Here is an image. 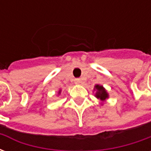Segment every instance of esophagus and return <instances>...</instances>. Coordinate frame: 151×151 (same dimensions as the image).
I'll return each mask as SVG.
<instances>
[{"label":"esophagus","mask_w":151,"mask_h":151,"mask_svg":"<svg viewBox=\"0 0 151 151\" xmlns=\"http://www.w3.org/2000/svg\"><path fill=\"white\" fill-rule=\"evenodd\" d=\"M74 82H75V84H80L81 83V79L80 78H76L75 80H74Z\"/></svg>","instance_id":"obj_1"}]
</instances>
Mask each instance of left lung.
Wrapping results in <instances>:
<instances>
[{"instance_id": "1", "label": "left lung", "mask_w": 151, "mask_h": 151, "mask_svg": "<svg viewBox=\"0 0 151 151\" xmlns=\"http://www.w3.org/2000/svg\"><path fill=\"white\" fill-rule=\"evenodd\" d=\"M95 91H96L95 93V97L97 99H99L101 101H105L108 98V94L107 91L104 88L103 86L100 85H95Z\"/></svg>"}]
</instances>
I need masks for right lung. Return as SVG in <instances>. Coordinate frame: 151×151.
Segmentation results:
<instances>
[{
	"label": "right lung",
	"instance_id": "add662e5",
	"mask_svg": "<svg viewBox=\"0 0 151 151\" xmlns=\"http://www.w3.org/2000/svg\"><path fill=\"white\" fill-rule=\"evenodd\" d=\"M58 94H60V90L59 91V93H58Z\"/></svg>",
	"mask_w": 151,
	"mask_h": 151
}]
</instances>
